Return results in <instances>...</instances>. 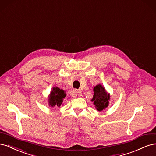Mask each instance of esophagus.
<instances>
[{
  "label": "esophagus",
  "instance_id": "esophagus-1",
  "mask_svg": "<svg viewBox=\"0 0 156 156\" xmlns=\"http://www.w3.org/2000/svg\"><path fill=\"white\" fill-rule=\"evenodd\" d=\"M74 93L75 94H76L77 95H78L79 96H82V93H81V91L80 90H74Z\"/></svg>",
  "mask_w": 156,
  "mask_h": 156
}]
</instances>
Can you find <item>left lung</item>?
Masks as SVG:
<instances>
[{
  "instance_id": "8db88e82",
  "label": "left lung",
  "mask_w": 156,
  "mask_h": 156,
  "mask_svg": "<svg viewBox=\"0 0 156 156\" xmlns=\"http://www.w3.org/2000/svg\"><path fill=\"white\" fill-rule=\"evenodd\" d=\"M109 100L110 94L107 92L101 84H99L94 88V96L91 101L94 102V105L98 111H101L108 107Z\"/></svg>"
}]
</instances>
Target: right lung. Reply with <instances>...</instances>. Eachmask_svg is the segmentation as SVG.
Wrapping results in <instances>:
<instances>
[{
    "instance_id": "obj_1",
    "label": "right lung",
    "mask_w": 156,
    "mask_h": 156,
    "mask_svg": "<svg viewBox=\"0 0 156 156\" xmlns=\"http://www.w3.org/2000/svg\"><path fill=\"white\" fill-rule=\"evenodd\" d=\"M66 96V94L62 89H60L58 87H53L49 96V105L52 107H60L62 105Z\"/></svg>"
}]
</instances>
